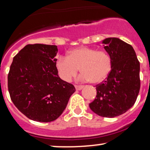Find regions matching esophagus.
Here are the masks:
<instances>
[{"mask_svg":"<svg viewBox=\"0 0 150 150\" xmlns=\"http://www.w3.org/2000/svg\"><path fill=\"white\" fill-rule=\"evenodd\" d=\"M75 89H77V90H80V89H82V88H83L84 86H82V85H75Z\"/></svg>","mask_w":150,"mask_h":150,"instance_id":"34e87169","label":"esophagus"}]
</instances>
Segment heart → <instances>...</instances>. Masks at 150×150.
Masks as SVG:
<instances>
[{"mask_svg":"<svg viewBox=\"0 0 150 150\" xmlns=\"http://www.w3.org/2000/svg\"><path fill=\"white\" fill-rule=\"evenodd\" d=\"M112 58L107 52L81 46L70 50L67 57L58 56L56 67L58 75L65 82H70L78 73L82 81L99 84L106 79L112 68Z\"/></svg>","mask_w":150,"mask_h":150,"instance_id":"heart-1","label":"heart"}]
</instances>
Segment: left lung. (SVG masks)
I'll return each instance as SVG.
<instances>
[{
	"instance_id": "1",
	"label": "left lung",
	"mask_w": 150,
	"mask_h": 150,
	"mask_svg": "<svg viewBox=\"0 0 150 150\" xmlns=\"http://www.w3.org/2000/svg\"><path fill=\"white\" fill-rule=\"evenodd\" d=\"M102 43L112 58V68L106 80L95 86L97 96L89 108L99 116L114 118L126 112L137 99L140 62L132 46L118 38H107Z\"/></svg>"
}]
</instances>
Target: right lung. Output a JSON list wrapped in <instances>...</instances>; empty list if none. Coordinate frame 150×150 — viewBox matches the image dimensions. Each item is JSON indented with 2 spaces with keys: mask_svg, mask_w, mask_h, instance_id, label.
<instances>
[{
  "mask_svg": "<svg viewBox=\"0 0 150 150\" xmlns=\"http://www.w3.org/2000/svg\"><path fill=\"white\" fill-rule=\"evenodd\" d=\"M57 52L55 45L27 44L13 58L8 75L10 99L31 120L46 123L57 119L75 92L72 84L58 76Z\"/></svg>",
  "mask_w": 150,
  "mask_h": 150,
  "instance_id": "add662e5",
  "label": "right lung"
}]
</instances>
